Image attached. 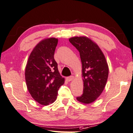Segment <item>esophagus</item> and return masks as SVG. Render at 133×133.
<instances>
[{
    "mask_svg": "<svg viewBox=\"0 0 133 133\" xmlns=\"http://www.w3.org/2000/svg\"><path fill=\"white\" fill-rule=\"evenodd\" d=\"M73 78H74L73 76H68V77H66V81H67L70 82V81H71L73 80Z\"/></svg>",
    "mask_w": 133,
    "mask_h": 133,
    "instance_id": "1",
    "label": "esophagus"
}]
</instances>
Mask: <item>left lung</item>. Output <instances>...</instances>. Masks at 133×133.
Instances as JSON below:
<instances>
[{
	"label": "left lung",
	"mask_w": 133,
	"mask_h": 133,
	"mask_svg": "<svg viewBox=\"0 0 133 133\" xmlns=\"http://www.w3.org/2000/svg\"><path fill=\"white\" fill-rule=\"evenodd\" d=\"M69 41L79 52L82 65L83 94L76 98L89 104L95 101L104 89L109 74L108 63L102 51L91 39L76 37Z\"/></svg>",
	"instance_id": "obj_1"
}]
</instances>
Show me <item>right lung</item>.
I'll return each mask as SVG.
<instances>
[{"label": "right lung", "mask_w": 133, "mask_h": 133, "mask_svg": "<svg viewBox=\"0 0 133 133\" xmlns=\"http://www.w3.org/2000/svg\"><path fill=\"white\" fill-rule=\"evenodd\" d=\"M58 39H44L34 48L29 56L25 68L27 87L31 96L42 105L54 102L58 90L64 84L54 59Z\"/></svg>", "instance_id": "right-lung-1"}]
</instances>
